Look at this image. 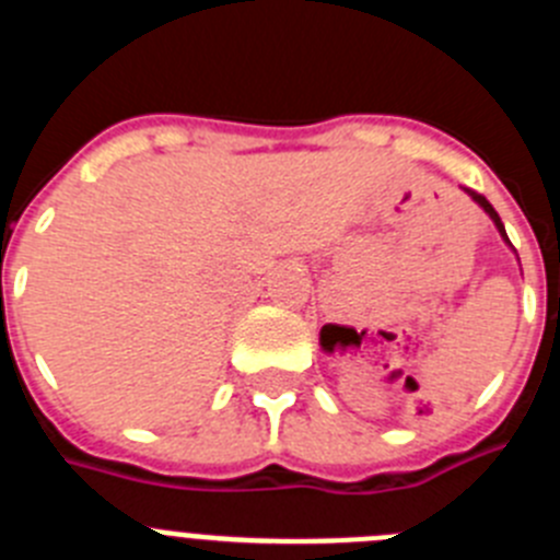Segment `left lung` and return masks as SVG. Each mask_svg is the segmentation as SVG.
I'll use <instances>...</instances> for the list:
<instances>
[{
	"label": "left lung",
	"instance_id": "left-lung-1",
	"mask_svg": "<svg viewBox=\"0 0 560 560\" xmlns=\"http://www.w3.org/2000/svg\"><path fill=\"white\" fill-rule=\"evenodd\" d=\"M463 190H465V196H468V199L474 201V205H477V207H482V212H485V215H488V219L493 221V226H497V230H499V235H502V241H504V244H508V246H511V249H513L511 237H508V232H504V224H502V219H499V212L493 210V205H491V201L485 199L482 192L471 190V187H463ZM513 252H516V249H513Z\"/></svg>",
	"mask_w": 560,
	"mask_h": 560
}]
</instances>
